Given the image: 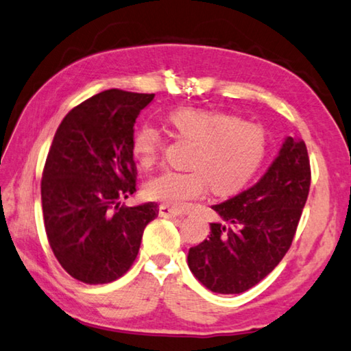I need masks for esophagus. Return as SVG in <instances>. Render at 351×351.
I'll return each instance as SVG.
<instances>
[{
    "label": "esophagus",
    "instance_id": "34e87169",
    "mask_svg": "<svg viewBox=\"0 0 351 351\" xmlns=\"http://www.w3.org/2000/svg\"><path fill=\"white\" fill-rule=\"evenodd\" d=\"M159 215L160 217H178V215H181V213L180 210H176L175 208H171V206H169V204H160Z\"/></svg>",
    "mask_w": 351,
    "mask_h": 351
}]
</instances>
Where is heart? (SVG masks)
<instances>
[{"label":"heart","instance_id":"b5f03b06","mask_svg":"<svg viewBox=\"0 0 351 351\" xmlns=\"http://www.w3.org/2000/svg\"><path fill=\"white\" fill-rule=\"evenodd\" d=\"M178 137L193 145L187 171L167 170L147 182L149 198L181 208L203 197L208 186L215 195H231L245 187L263 165L269 137L258 123L220 110L180 108L169 115ZM164 149V136L153 125H142L132 138V156L145 169Z\"/></svg>","mask_w":351,"mask_h":351}]
</instances>
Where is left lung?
Segmentation results:
<instances>
[{
    "label": "left lung",
    "instance_id": "left-lung-1",
    "mask_svg": "<svg viewBox=\"0 0 351 351\" xmlns=\"http://www.w3.org/2000/svg\"><path fill=\"white\" fill-rule=\"evenodd\" d=\"M306 143L287 137L267 173L239 195L213 206L225 223L189 250V269L215 293H242L263 281L291 248L308 199Z\"/></svg>",
    "mask_w": 351,
    "mask_h": 351
}]
</instances>
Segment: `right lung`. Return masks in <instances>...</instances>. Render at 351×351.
<instances>
[{
  "label": "right lung",
  "mask_w": 351,
  "mask_h": 351,
  "mask_svg": "<svg viewBox=\"0 0 351 351\" xmlns=\"http://www.w3.org/2000/svg\"><path fill=\"white\" fill-rule=\"evenodd\" d=\"M154 93L110 88L64 117L42 173V209L56 259L75 280L106 285L131 269L156 203L120 204L136 192L134 123Z\"/></svg>",
  "instance_id": "1"
}]
</instances>
